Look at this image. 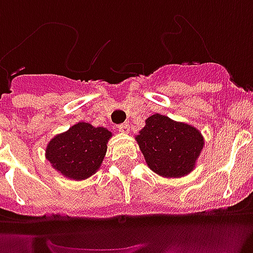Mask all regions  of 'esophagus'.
<instances>
[{
	"mask_svg": "<svg viewBox=\"0 0 253 253\" xmlns=\"http://www.w3.org/2000/svg\"><path fill=\"white\" fill-rule=\"evenodd\" d=\"M118 130L123 134H127L128 131H130V126H128V123H122V125H119Z\"/></svg>",
	"mask_w": 253,
	"mask_h": 253,
	"instance_id": "esophagus-1",
	"label": "esophagus"
}]
</instances>
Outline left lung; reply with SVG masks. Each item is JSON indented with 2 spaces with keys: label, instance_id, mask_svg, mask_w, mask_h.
<instances>
[{
  "label": "left lung",
  "instance_id": "obj_1",
  "mask_svg": "<svg viewBox=\"0 0 253 253\" xmlns=\"http://www.w3.org/2000/svg\"><path fill=\"white\" fill-rule=\"evenodd\" d=\"M135 139L147 166L167 178H178L192 172L205 143L196 127L162 114L148 117Z\"/></svg>",
  "mask_w": 253,
  "mask_h": 253
}]
</instances>
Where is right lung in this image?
Here are the masks:
<instances>
[{
  "instance_id": "add662e5",
  "label": "right lung",
  "mask_w": 253,
  "mask_h": 253,
  "mask_svg": "<svg viewBox=\"0 0 253 253\" xmlns=\"http://www.w3.org/2000/svg\"><path fill=\"white\" fill-rule=\"evenodd\" d=\"M111 132L103 127L79 122L56 135L45 148V159L64 177L85 180L99 169Z\"/></svg>"
}]
</instances>
